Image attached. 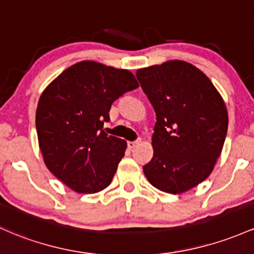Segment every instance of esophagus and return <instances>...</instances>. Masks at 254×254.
<instances>
[{
  "label": "esophagus",
  "mask_w": 254,
  "mask_h": 254,
  "mask_svg": "<svg viewBox=\"0 0 254 254\" xmlns=\"http://www.w3.org/2000/svg\"><path fill=\"white\" fill-rule=\"evenodd\" d=\"M141 142V140H135V141H129L127 142V147H129L130 149H132V148H135L136 146H137L138 143H140Z\"/></svg>",
  "instance_id": "esophagus-1"
}]
</instances>
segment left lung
<instances>
[{
	"label": "left lung",
	"instance_id": "1",
	"mask_svg": "<svg viewBox=\"0 0 254 254\" xmlns=\"http://www.w3.org/2000/svg\"><path fill=\"white\" fill-rule=\"evenodd\" d=\"M157 116L150 185L170 194L194 188L212 172L228 130V112L210 79L191 64L174 60L136 72Z\"/></svg>",
	"mask_w": 254,
	"mask_h": 254
}]
</instances>
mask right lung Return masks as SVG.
<instances>
[{
	"instance_id": "right-lung-1",
	"label": "right lung",
	"mask_w": 254,
	"mask_h": 254,
	"mask_svg": "<svg viewBox=\"0 0 254 254\" xmlns=\"http://www.w3.org/2000/svg\"><path fill=\"white\" fill-rule=\"evenodd\" d=\"M136 88L127 69L82 61L42 93L36 129L44 163L77 193H97L112 182L127 142L106 133L104 124L113 102Z\"/></svg>"
}]
</instances>
